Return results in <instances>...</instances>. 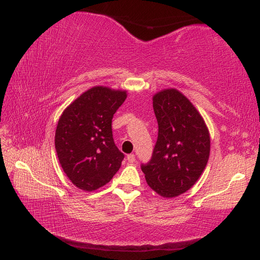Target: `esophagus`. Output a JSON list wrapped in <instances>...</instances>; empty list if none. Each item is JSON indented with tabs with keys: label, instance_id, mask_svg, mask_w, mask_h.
<instances>
[{
	"label": "esophagus",
	"instance_id": "1",
	"mask_svg": "<svg viewBox=\"0 0 260 260\" xmlns=\"http://www.w3.org/2000/svg\"><path fill=\"white\" fill-rule=\"evenodd\" d=\"M127 160H128V162H134V161L136 160V157H135V155H134V154H129V155H127Z\"/></svg>",
	"mask_w": 260,
	"mask_h": 260
}]
</instances>
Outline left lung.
I'll return each instance as SVG.
<instances>
[{"instance_id": "obj_1", "label": "left lung", "mask_w": 260, "mask_h": 260, "mask_svg": "<svg viewBox=\"0 0 260 260\" xmlns=\"http://www.w3.org/2000/svg\"><path fill=\"white\" fill-rule=\"evenodd\" d=\"M158 138L151 159L142 164L149 187L164 198H175L193 187L210 156V133L189 100L176 89L152 98Z\"/></svg>"}]
</instances>
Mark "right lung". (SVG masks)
Returning <instances> with one entry per match:
<instances>
[{
	"mask_svg": "<svg viewBox=\"0 0 260 260\" xmlns=\"http://www.w3.org/2000/svg\"><path fill=\"white\" fill-rule=\"evenodd\" d=\"M126 91L93 86L75 100L58 121L55 147L61 167L79 189L94 191L110 182L124 159L113 139L112 118Z\"/></svg>",
	"mask_w": 260,
	"mask_h": 260,
	"instance_id": "right-lung-1",
	"label": "right lung"
}]
</instances>
